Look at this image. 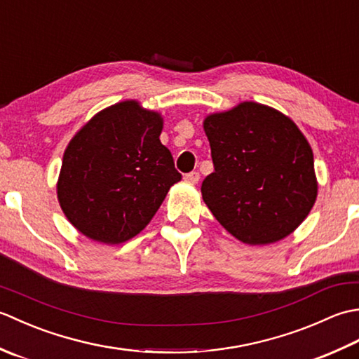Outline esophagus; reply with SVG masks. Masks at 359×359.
Wrapping results in <instances>:
<instances>
[{
    "label": "esophagus",
    "mask_w": 359,
    "mask_h": 359,
    "mask_svg": "<svg viewBox=\"0 0 359 359\" xmlns=\"http://www.w3.org/2000/svg\"><path fill=\"white\" fill-rule=\"evenodd\" d=\"M187 182H189V184H193V185H196L197 182H199V179H201V175H199V172H196V171H193V172H189V174H187L185 177H184Z\"/></svg>",
    "instance_id": "obj_1"
}]
</instances>
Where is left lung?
Wrapping results in <instances>:
<instances>
[{"mask_svg":"<svg viewBox=\"0 0 359 359\" xmlns=\"http://www.w3.org/2000/svg\"><path fill=\"white\" fill-rule=\"evenodd\" d=\"M215 172L202 199L217 222L247 245H270L292 234L318 197L313 151L285 114L242 102L203 120Z\"/></svg>","mask_w":359,"mask_h":359,"instance_id":"left-lung-1","label":"left lung"}]
</instances>
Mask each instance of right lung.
<instances>
[{
    "label": "right lung",
    "instance_id": "obj_1",
    "mask_svg": "<svg viewBox=\"0 0 359 359\" xmlns=\"http://www.w3.org/2000/svg\"><path fill=\"white\" fill-rule=\"evenodd\" d=\"M163 117L125 100L97 112L63 154L57 197L77 230L108 245L139 234L182 175L160 142Z\"/></svg>",
    "mask_w": 359,
    "mask_h": 359
}]
</instances>
